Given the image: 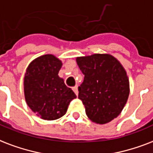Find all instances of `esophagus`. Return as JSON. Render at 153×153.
Returning a JSON list of instances; mask_svg holds the SVG:
<instances>
[{
    "mask_svg": "<svg viewBox=\"0 0 153 153\" xmlns=\"http://www.w3.org/2000/svg\"><path fill=\"white\" fill-rule=\"evenodd\" d=\"M73 91H74V93H75V94L76 96L78 95V87H77V85H76L75 87H73Z\"/></svg>",
    "mask_w": 153,
    "mask_h": 153,
    "instance_id": "esophagus-1",
    "label": "esophagus"
}]
</instances>
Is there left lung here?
<instances>
[{
  "mask_svg": "<svg viewBox=\"0 0 153 153\" xmlns=\"http://www.w3.org/2000/svg\"><path fill=\"white\" fill-rule=\"evenodd\" d=\"M85 75L78 87V98L88 117L97 124H106L120 113L129 95V82L119 61L108 54L76 58Z\"/></svg>",
  "mask_w": 153,
  "mask_h": 153,
  "instance_id": "8db88e82",
  "label": "left lung"
}]
</instances>
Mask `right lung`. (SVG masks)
I'll return each mask as SVG.
<instances>
[{"label":"right lung","instance_id":"add662e5","mask_svg":"<svg viewBox=\"0 0 153 153\" xmlns=\"http://www.w3.org/2000/svg\"><path fill=\"white\" fill-rule=\"evenodd\" d=\"M62 66L53 55L36 58L28 65L24 80L26 102L33 112L47 120L63 117L71 100L76 96L58 73Z\"/></svg>","mask_w":153,"mask_h":153}]
</instances>
